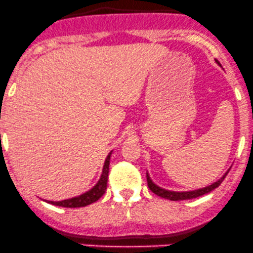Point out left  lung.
<instances>
[{"label":"left lung","instance_id":"8db88e82","mask_svg":"<svg viewBox=\"0 0 253 253\" xmlns=\"http://www.w3.org/2000/svg\"><path fill=\"white\" fill-rule=\"evenodd\" d=\"M227 173H228V171L224 173L223 176H222L221 178H219L218 181L214 182V183H212V184H210V186L205 187V188L197 189V191H191V192H172V191H167V189L160 188V187L156 186V184L151 181L148 173H147V184H148V188L151 189L154 194H157L158 197L164 198V199L172 200V202H177V200H188V199H194V198H198V197H202V195L208 194V193L213 191L214 188H217V187H218L219 184L223 182L224 177L227 176Z\"/></svg>","mask_w":253,"mask_h":253}]
</instances>
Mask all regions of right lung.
<instances>
[{
    "mask_svg": "<svg viewBox=\"0 0 253 253\" xmlns=\"http://www.w3.org/2000/svg\"><path fill=\"white\" fill-rule=\"evenodd\" d=\"M110 157H111V153L108 154V157L105 160V165H104V170H102L101 177H100V180L96 183V186L93 187L90 191L84 193V194L80 195V197L71 198V199L61 200V202H48V203L53 204V205H56V206H62V208H83V206L90 205V204L97 202V200L105 194L106 188H107Z\"/></svg>",
    "mask_w": 253,
    "mask_h": 253,
    "instance_id": "obj_1",
    "label": "right lung"
}]
</instances>
